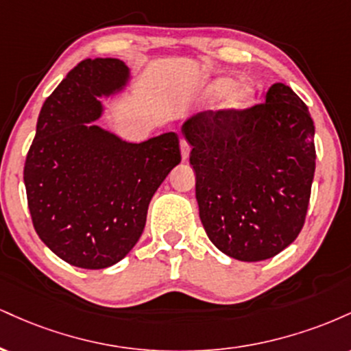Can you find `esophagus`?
<instances>
[{
	"instance_id": "34e87169",
	"label": "esophagus",
	"mask_w": 351,
	"mask_h": 351,
	"mask_svg": "<svg viewBox=\"0 0 351 351\" xmlns=\"http://www.w3.org/2000/svg\"><path fill=\"white\" fill-rule=\"evenodd\" d=\"M180 148H181V158H183V160H188V156H189V150H191V148H189L188 142H184V140H181Z\"/></svg>"
}]
</instances>
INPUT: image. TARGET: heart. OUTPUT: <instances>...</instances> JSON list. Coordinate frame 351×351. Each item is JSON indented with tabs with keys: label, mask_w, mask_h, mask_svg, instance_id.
<instances>
[{
	"label": "heart",
	"mask_w": 351,
	"mask_h": 351,
	"mask_svg": "<svg viewBox=\"0 0 351 351\" xmlns=\"http://www.w3.org/2000/svg\"><path fill=\"white\" fill-rule=\"evenodd\" d=\"M226 100H224V107L229 108V110H243V108L249 107L252 104L254 95H256V90L251 84H236L234 80L229 77H221L211 82L209 86L204 88L203 95L206 99H217L223 94H226Z\"/></svg>",
	"instance_id": "heart-1"
}]
</instances>
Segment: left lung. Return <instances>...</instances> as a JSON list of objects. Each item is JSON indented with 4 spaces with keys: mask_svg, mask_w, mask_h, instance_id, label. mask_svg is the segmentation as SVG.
<instances>
[{
    "mask_svg": "<svg viewBox=\"0 0 351 351\" xmlns=\"http://www.w3.org/2000/svg\"><path fill=\"white\" fill-rule=\"evenodd\" d=\"M191 145L199 217L211 243L244 263L271 259L305 223L315 173V127L285 84L243 110H206L181 127Z\"/></svg>",
    "mask_w": 351,
    "mask_h": 351,
    "instance_id": "obj_1",
    "label": "left lung"
}]
</instances>
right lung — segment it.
I'll return each instance as SVG.
<instances>
[{"label": "right lung", "instance_id": "right-lung-1", "mask_svg": "<svg viewBox=\"0 0 351 351\" xmlns=\"http://www.w3.org/2000/svg\"><path fill=\"white\" fill-rule=\"evenodd\" d=\"M128 77L119 59L79 62L44 102L24 163L36 232L75 267L122 261L142 236L153 195L181 162L175 132L128 143L94 125L97 97L122 90Z\"/></svg>", "mask_w": 351, "mask_h": 351}]
</instances>
